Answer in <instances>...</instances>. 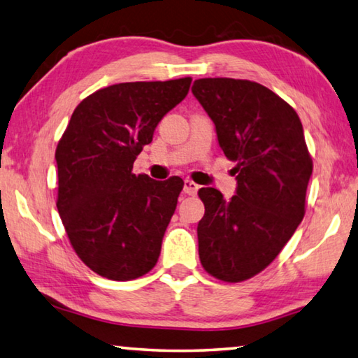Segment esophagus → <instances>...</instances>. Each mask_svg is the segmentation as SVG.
<instances>
[{
	"label": "esophagus",
	"mask_w": 358,
	"mask_h": 358,
	"mask_svg": "<svg viewBox=\"0 0 358 358\" xmlns=\"http://www.w3.org/2000/svg\"><path fill=\"white\" fill-rule=\"evenodd\" d=\"M199 189V185L196 182H193V180L190 179H185L184 180V192L187 193V195H196V192Z\"/></svg>",
	"instance_id": "esophagus-1"
}]
</instances>
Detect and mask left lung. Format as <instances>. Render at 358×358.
<instances>
[{
  "label": "left lung",
  "mask_w": 358,
  "mask_h": 358,
  "mask_svg": "<svg viewBox=\"0 0 358 358\" xmlns=\"http://www.w3.org/2000/svg\"><path fill=\"white\" fill-rule=\"evenodd\" d=\"M192 92L215 124L227 159L236 162V195L199 189L204 217L198 252L204 271L239 283L277 258L305 215L313 160L292 106L256 81L199 78Z\"/></svg>",
  "instance_id": "1"
}]
</instances>
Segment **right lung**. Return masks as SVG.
Instances as JSON below:
<instances>
[{
	"label": "right lung",
	"instance_id": "right-lung-1",
	"mask_svg": "<svg viewBox=\"0 0 358 358\" xmlns=\"http://www.w3.org/2000/svg\"><path fill=\"white\" fill-rule=\"evenodd\" d=\"M190 83L184 77L103 87L81 100L59 138L56 208L75 253L100 277L129 281L157 264L184 180L131 169Z\"/></svg>",
	"mask_w": 358,
	"mask_h": 358
}]
</instances>
